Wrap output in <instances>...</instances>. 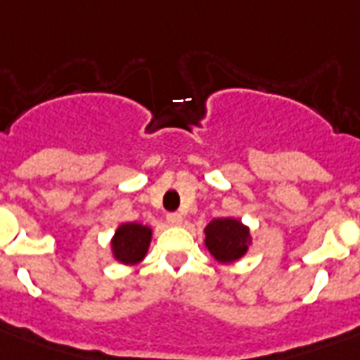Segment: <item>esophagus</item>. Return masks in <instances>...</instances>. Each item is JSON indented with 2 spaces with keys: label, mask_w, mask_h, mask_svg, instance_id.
<instances>
[{
  "label": "esophagus",
  "mask_w": 360,
  "mask_h": 360,
  "mask_svg": "<svg viewBox=\"0 0 360 360\" xmlns=\"http://www.w3.org/2000/svg\"><path fill=\"white\" fill-rule=\"evenodd\" d=\"M166 220H168L169 226H181V224H183V217H181L179 213H169L168 217H166Z\"/></svg>",
  "instance_id": "esophagus-1"
}]
</instances>
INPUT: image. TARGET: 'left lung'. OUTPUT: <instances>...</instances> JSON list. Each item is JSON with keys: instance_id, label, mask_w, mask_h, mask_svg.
I'll list each match as a JSON object with an SVG mask.
<instances>
[{"instance_id": "left-lung-1", "label": "left lung", "mask_w": 360, "mask_h": 360, "mask_svg": "<svg viewBox=\"0 0 360 360\" xmlns=\"http://www.w3.org/2000/svg\"><path fill=\"white\" fill-rule=\"evenodd\" d=\"M203 233V245L219 263L239 262L252 245L250 228L233 217L213 219Z\"/></svg>"}]
</instances>
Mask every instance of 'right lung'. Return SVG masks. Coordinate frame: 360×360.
Returning a JSON list of instances; mask_svg holds the SVG:
<instances>
[{
	"label": "right lung",
	"instance_id": "right-lung-1",
	"mask_svg": "<svg viewBox=\"0 0 360 360\" xmlns=\"http://www.w3.org/2000/svg\"><path fill=\"white\" fill-rule=\"evenodd\" d=\"M153 230L140 222H123L115 228L110 240V250L115 262L123 265H138L147 256Z\"/></svg>",
	"mask_w": 360,
	"mask_h": 360
}]
</instances>
